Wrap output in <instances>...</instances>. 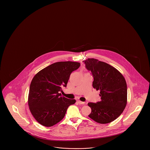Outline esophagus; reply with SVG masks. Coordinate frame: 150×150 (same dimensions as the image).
Returning a JSON list of instances; mask_svg holds the SVG:
<instances>
[{"label":"esophagus","instance_id":"34e87169","mask_svg":"<svg viewBox=\"0 0 150 150\" xmlns=\"http://www.w3.org/2000/svg\"><path fill=\"white\" fill-rule=\"evenodd\" d=\"M77 102H78L79 104H80V105H84L85 104V102H81V101H80V100H77Z\"/></svg>","mask_w":150,"mask_h":150}]
</instances>
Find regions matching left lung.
Returning <instances> with one entry per match:
<instances>
[{"instance_id": "obj_1", "label": "left lung", "mask_w": 150, "mask_h": 150, "mask_svg": "<svg viewBox=\"0 0 150 150\" xmlns=\"http://www.w3.org/2000/svg\"><path fill=\"white\" fill-rule=\"evenodd\" d=\"M94 79L93 87L100 90V99L89 102L92 112L88 116L100 124L116 119L123 112L127 103V83L120 72L113 66L94 58L83 61Z\"/></svg>"}]
</instances>
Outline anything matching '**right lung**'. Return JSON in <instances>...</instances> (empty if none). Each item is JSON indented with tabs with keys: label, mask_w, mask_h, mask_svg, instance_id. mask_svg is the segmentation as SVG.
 <instances>
[{
	"label": "right lung",
	"mask_w": 150,
	"mask_h": 150,
	"mask_svg": "<svg viewBox=\"0 0 150 150\" xmlns=\"http://www.w3.org/2000/svg\"><path fill=\"white\" fill-rule=\"evenodd\" d=\"M80 66L79 62L66 61L50 64L38 72L29 89V108L36 120L50 127L62 120L67 108L76 102L59 93L66 87L71 72Z\"/></svg>",
	"instance_id": "1"
}]
</instances>
